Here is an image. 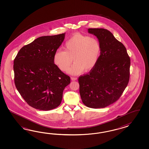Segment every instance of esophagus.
I'll return each instance as SVG.
<instances>
[{
    "instance_id": "34e87169",
    "label": "esophagus",
    "mask_w": 149,
    "mask_h": 149,
    "mask_svg": "<svg viewBox=\"0 0 149 149\" xmlns=\"http://www.w3.org/2000/svg\"><path fill=\"white\" fill-rule=\"evenodd\" d=\"M71 79L72 81H75V80H77V77H71Z\"/></svg>"
}]
</instances>
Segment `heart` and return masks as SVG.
Segmentation results:
<instances>
[{
    "instance_id": "b5f03b06",
    "label": "heart",
    "mask_w": 149,
    "mask_h": 149,
    "mask_svg": "<svg viewBox=\"0 0 149 149\" xmlns=\"http://www.w3.org/2000/svg\"><path fill=\"white\" fill-rule=\"evenodd\" d=\"M63 50L54 53L53 61L54 64L62 72H65L72 63L68 73L79 74L85 70L88 72L93 69L99 61L102 46L99 40L95 37L74 34L65 44Z\"/></svg>"
}]
</instances>
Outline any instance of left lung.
I'll use <instances>...</instances> for the list:
<instances>
[{
	"instance_id": "obj_1",
	"label": "left lung",
	"mask_w": 149,
	"mask_h": 149,
	"mask_svg": "<svg viewBox=\"0 0 149 149\" xmlns=\"http://www.w3.org/2000/svg\"><path fill=\"white\" fill-rule=\"evenodd\" d=\"M98 39L102 52L96 66L78 79L82 103L91 108H104L120 98L130 80L131 59L123 44L108 30L89 28Z\"/></svg>"
}]
</instances>
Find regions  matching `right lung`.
Wrapping results in <instances>:
<instances>
[{"mask_svg": "<svg viewBox=\"0 0 149 149\" xmlns=\"http://www.w3.org/2000/svg\"><path fill=\"white\" fill-rule=\"evenodd\" d=\"M65 34L41 36L18 51L14 61L17 90L29 106L48 111L61 103L63 90L70 77L54 64V53Z\"/></svg>", "mask_w": 149, "mask_h": 149, "instance_id": "1", "label": "right lung"}]
</instances>
